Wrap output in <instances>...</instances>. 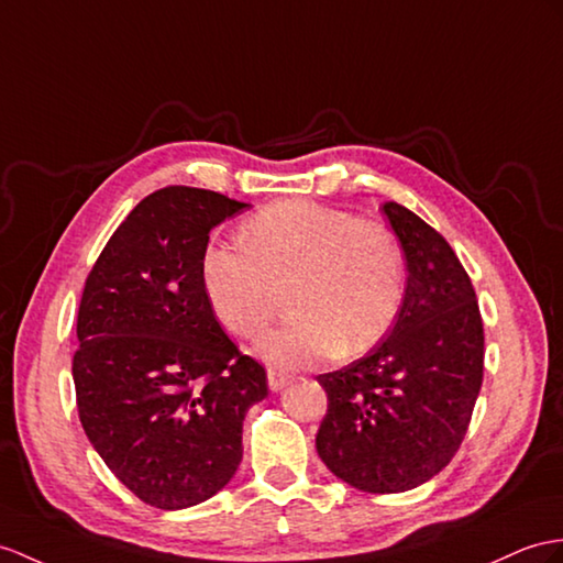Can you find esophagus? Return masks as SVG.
Wrapping results in <instances>:
<instances>
[{
  "instance_id": "1",
  "label": "esophagus",
  "mask_w": 563,
  "mask_h": 563,
  "mask_svg": "<svg viewBox=\"0 0 563 563\" xmlns=\"http://www.w3.org/2000/svg\"><path fill=\"white\" fill-rule=\"evenodd\" d=\"M267 385L272 391H282L286 385H289V375H284L282 369H267Z\"/></svg>"
}]
</instances>
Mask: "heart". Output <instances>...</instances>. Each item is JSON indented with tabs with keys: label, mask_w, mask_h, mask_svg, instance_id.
Wrapping results in <instances>:
<instances>
[{
	"label": "heart",
	"mask_w": 563,
	"mask_h": 563,
	"mask_svg": "<svg viewBox=\"0 0 563 563\" xmlns=\"http://www.w3.org/2000/svg\"><path fill=\"white\" fill-rule=\"evenodd\" d=\"M241 249L210 243L200 282L217 322L236 336L263 332L289 291L294 318L257 339L255 353L282 369L361 355L385 336L404 303L406 257L375 219L286 200L241 227Z\"/></svg>",
	"instance_id": "obj_1"
}]
</instances>
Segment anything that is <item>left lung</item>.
Returning <instances> with one entry per match:
<instances>
[{
	"instance_id": "8db88e82",
	"label": "left lung",
	"mask_w": 563,
	"mask_h": 563,
	"mask_svg": "<svg viewBox=\"0 0 563 563\" xmlns=\"http://www.w3.org/2000/svg\"><path fill=\"white\" fill-rule=\"evenodd\" d=\"M382 212L406 257L404 303L375 349L318 377L329 404L314 446L351 487L394 495L454 459L483 385L485 336L471 277L444 236L399 202Z\"/></svg>"
}]
</instances>
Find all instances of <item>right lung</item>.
<instances>
[{
  "label": "right lung",
  "mask_w": 563,
  "mask_h": 563,
  "mask_svg": "<svg viewBox=\"0 0 563 563\" xmlns=\"http://www.w3.org/2000/svg\"><path fill=\"white\" fill-rule=\"evenodd\" d=\"M245 208L214 190H155L107 241L80 298V424L107 468L162 511L234 477L245 413L267 396L265 367L224 334L200 282L210 231Z\"/></svg>",
  "instance_id": "1"
}]
</instances>
